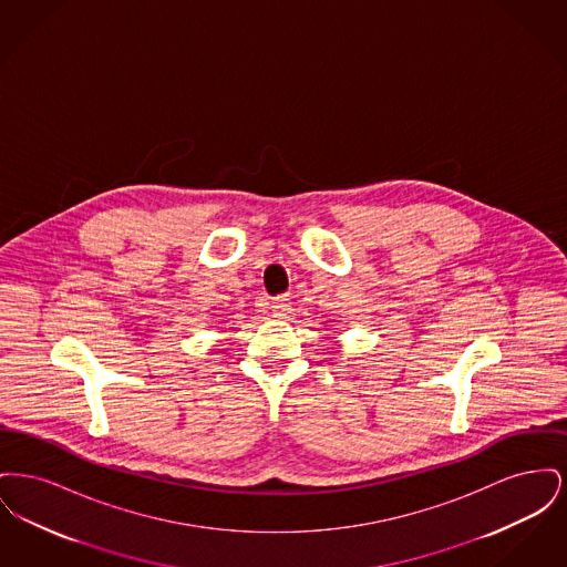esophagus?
<instances>
[{
    "label": "esophagus",
    "mask_w": 567,
    "mask_h": 567,
    "mask_svg": "<svg viewBox=\"0 0 567 567\" xmlns=\"http://www.w3.org/2000/svg\"><path fill=\"white\" fill-rule=\"evenodd\" d=\"M271 315L276 319H285L291 312V299L289 297H276L271 299Z\"/></svg>",
    "instance_id": "esophagus-1"
}]
</instances>
